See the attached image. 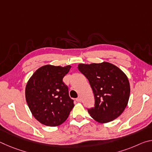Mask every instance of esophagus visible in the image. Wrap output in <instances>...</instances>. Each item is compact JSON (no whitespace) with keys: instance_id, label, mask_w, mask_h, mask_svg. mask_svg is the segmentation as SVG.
Masks as SVG:
<instances>
[{"instance_id":"1","label":"esophagus","mask_w":152,"mask_h":152,"mask_svg":"<svg viewBox=\"0 0 152 152\" xmlns=\"http://www.w3.org/2000/svg\"><path fill=\"white\" fill-rule=\"evenodd\" d=\"M76 101L78 102H80L82 101V99H81L80 97H78V98H77V99H76Z\"/></svg>"}]
</instances>
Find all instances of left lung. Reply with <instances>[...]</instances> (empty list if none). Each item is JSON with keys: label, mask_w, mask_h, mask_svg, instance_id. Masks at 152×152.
Masks as SVG:
<instances>
[{"label": "left lung", "mask_w": 152, "mask_h": 152, "mask_svg": "<svg viewBox=\"0 0 152 152\" xmlns=\"http://www.w3.org/2000/svg\"><path fill=\"white\" fill-rule=\"evenodd\" d=\"M78 68L88 80L94 95V107L88 110L92 119L107 123L119 117L129 99L130 84L127 75L107 61L80 64Z\"/></svg>", "instance_id": "obj_1"}]
</instances>
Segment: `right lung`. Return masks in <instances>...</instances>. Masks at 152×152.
<instances>
[{
    "label": "right lung",
    "mask_w": 152,
    "mask_h": 152,
    "mask_svg": "<svg viewBox=\"0 0 152 152\" xmlns=\"http://www.w3.org/2000/svg\"><path fill=\"white\" fill-rule=\"evenodd\" d=\"M71 66L45 65L38 68L28 80L25 99L36 119L43 125L57 127L68 119L74 107L68 88L62 80Z\"/></svg>",
    "instance_id": "1"
}]
</instances>
